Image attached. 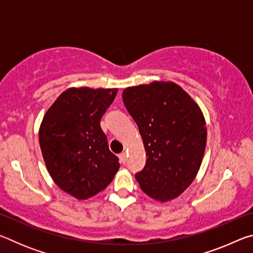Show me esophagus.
<instances>
[{"label": "esophagus", "instance_id": "esophagus-1", "mask_svg": "<svg viewBox=\"0 0 253 253\" xmlns=\"http://www.w3.org/2000/svg\"><path fill=\"white\" fill-rule=\"evenodd\" d=\"M119 158H121V162L125 164L126 161H127V156H126V153H122L121 155H119Z\"/></svg>", "mask_w": 253, "mask_h": 253}]
</instances>
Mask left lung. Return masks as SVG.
<instances>
[{
	"label": "left lung",
	"instance_id": "1",
	"mask_svg": "<svg viewBox=\"0 0 253 253\" xmlns=\"http://www.w3.org/2000/svg\"><path fill=\"white\" fill-rule=\"evenodd\" d=\"M123 101L146 151L145 168L135 174L140 188L161 202L177 198L198 174L207 145L200 107L170 81L126 88Z\"/></svg>",
	"mask_w": 253,
	"mask_h": 253
}]
</instances>
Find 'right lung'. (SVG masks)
<instances>
[{
    "mask_svg": "<svg viewBox=\"0 0 253 253\" xmlns=\"http://www.w3.org/2000/svg\"><path fill=\"white\" fill-rule=\"evenodd\" d=\"M116 95L117 89H67L41 123L39 142L49 174L78 200L105 190L121 166L100 127Z\"/></svg>",
    "mask_w": 253,
    "mask_h": 253,
    "instance_id": "obj_1",
    "label": "right lung"
}]
</instances>
